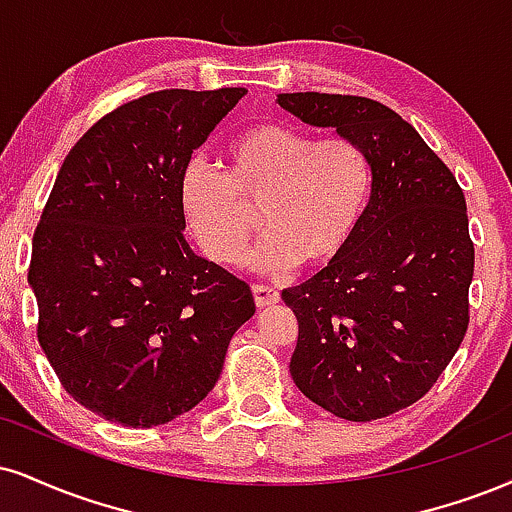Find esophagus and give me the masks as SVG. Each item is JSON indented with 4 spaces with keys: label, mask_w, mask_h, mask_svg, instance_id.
I'll use <instances>...</instances> for the list:
<instances>
[{
    "label": "esophagus",
    "mask_w": 512,
    "mask_h": 512,
    "mask_svg": "<svg viewBox=\"0 0 512 512\" xmlns=\"http://www.w3.org/2000/svg\"><path fill=\"white\" fill-rule=\"evenodd\" d=\"M252 295H255V305L260 307V310L262 307H272L281 300L279 291L272 286H264V283H255V286H252Z\"/></svg>",
    "instance_id": "1"
}]
</instances>
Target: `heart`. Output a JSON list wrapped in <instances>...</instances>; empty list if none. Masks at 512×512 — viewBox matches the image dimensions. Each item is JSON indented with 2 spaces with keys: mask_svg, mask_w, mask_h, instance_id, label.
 I'll list each match as a JSON object with an SVG mask.
<instances>
[{
  "mask_svg": "<svg viewBox=\"0 0 512 512\" xmlns=\"http://www.w3.org/2000/svg\"><path fill=\"white\" fill-rule=\"evenodd\" d=\"M226 157V174L193 159L178 186L188 226L214 262L238 260L260 229L257 209L267 236L248 264L262 274L324 267L360 229L374 174L355 140L267 121L233 138Z\"/></svg>",
  "mask_w": 512,
  "mask_h": 512,
  "instance_id": "1",
  "label": "heart"
}]
</instances>
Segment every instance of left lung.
Here are the masks:
<instances>
[{
	"instance_id": "1",
	"label": "left lung",
	"mask_w": 512,
	"mask_h": 512,
	"mask_svg": "<svg viewBox=\"0 0 512 512\" xmlns=\"http://www.w3.org/2000/svg\"><path fill=\"white\" fill-rule=\"evenodd\" d=\"M279 104L355 140L374 174L346 250L281 293L298 319L291 377L331 415L381 420L432 389L467 334L474 245L463 188L386 104L326 92H283Z\"/></svg>"
}]
</instances>
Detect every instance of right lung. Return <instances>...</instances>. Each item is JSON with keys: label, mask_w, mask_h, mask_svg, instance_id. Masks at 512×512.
Wrapping results in <instances>:
<instances>
[{"label": "right lung", "mask_w": 512, "mask_h": 512, "mask_svg": "<svg viewBox=\"0 0 512 512\" xmlns=\"http://www.w3.org/2000/svg\"><path fill=\"white\" fill-rule=\"evenodd\" d=\"M245 88L159 90L73 145L33 236L38 341L76 403L147 429L193 410L255 315L245 281L190 250L181 174Z\"/></svg>", "instance_id": "right-lung-1"}]
</instances>
